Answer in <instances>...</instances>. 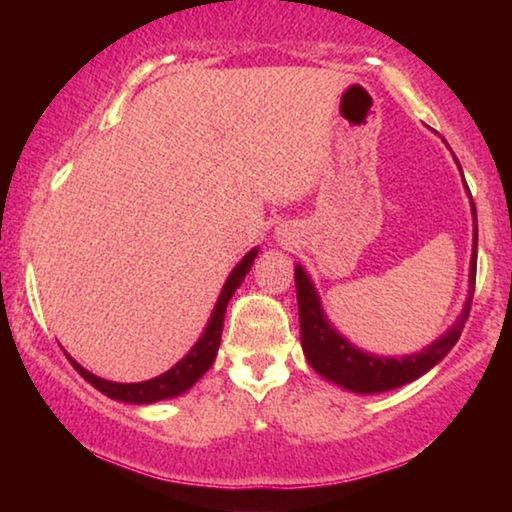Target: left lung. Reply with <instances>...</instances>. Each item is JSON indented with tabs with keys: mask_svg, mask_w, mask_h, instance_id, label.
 Wrapping results in <instances>:
<instances>
[{
	"mask_svg": "<svg viewBox=\"0 0 512 512\" xmlns=\"http://www.w3.org/2000/svg\"><path fill=\"white\" fill-rule=\"evenodd\" d=\"M461 169V164H458ZM463 176V169H461ZM470 194V189H467ZM472 205L474 235H472V259H470V284H467V298L461 316L447 329L443 336L429 343L427 348L404 357H381L357 348L336 329L320 305V296L307 275L305 268L296 264V293H298V314H300V343L302 352L320 377H325L332 384L345 388V391L372 395L386 393L404 384H411L424 372H429L436 363L447 357V352L454 348L461 339L465 320L470 316V305L474 296L476 282V246H479V230H476V207Z\"/></svg>",
	"mask_w": 512,
	"mask_h": 512,
	"instance_id": "left-lung-1",
	"label": "left lung"
}]
</instances>
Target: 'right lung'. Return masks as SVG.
Here are the masks:
<instances>
[{
  "mask_svg": "<svg viewBox=\"0 0 512 512\" xmlns=\"http://www.w3.org/2000/svg\"><path fill=\"white\" fill-rule=\"evenodd\" d=\"M257 253H259V248H253L250 253L244 255V259H241L235 268H232V273L228 275V280H225L223 289L219 293V300H216V305L212 309V316H210V320H207V325L203 329L201 339L192 345V350H189L185 357L176 363V366L167 372H162L160 377H153L149 381H137V384H119V381H108V379L92 375L90 370H85L81 363H76L65 352L69 363H72L76 372H79L85 381H90L97 391H101L103 395H108L110 400H117V402L153 404V402L171 400V397L187 393L189 388H192L196 381L212 368L216 352H219V345H221L225 309H228L232 293H235L239 289V284L244 282V277L248 275L250 266H253Z\"/></svg>",
  "mask_w": 512,
  "mask_h": 512,
  "instance_id": "add662e5",
  "label": "right lung"
}]
</instances>
